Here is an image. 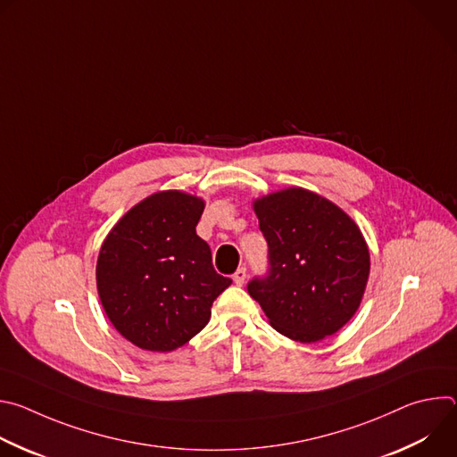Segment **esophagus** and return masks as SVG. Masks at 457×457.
Instances as JSON below:
<instances>
[{
	"label": "esophagus",
	"instance_id": "esophagus-1",
	"mask_svg": "<svg viewBox=\"0 0 457 457\" xmlns=\"http://www.w3.org/2000/svg\"><path fill=\"white\" fill-rule=\"evenodd\" d=\"M233 282H235L237 286H242V284L245 282V268H238V270L235 271V275H233Z\"/></svg>",
	"mask_w": 457,
	"mask_h": 457
}]
</instances>
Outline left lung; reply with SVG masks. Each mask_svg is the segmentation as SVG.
Returning a JSON list of instances; mask_svg holds the SVG:
<instances>
[{"label":"left lung","instance_id":"obj_1","mask_svg":"<svg viewBox=\"0 0 457 457\" xmlns=\"http://www.w3.org/2000/svg\"><path fill=\"white\" fill-rule=\"evenodd\" d=\"M268 273L247 293L273 328L303 344L335 335L356 312L370 270L358 226L320 195L289 187L254 203Z\"/></svg>","mask_w":457,"mask_h":457}]
</instances>
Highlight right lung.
Masks as SVG:
<instances>
[{"label":"right lung","instance_id":"right-lung-1","mask_svg":"<svg viewBox=\"0 0 457 457\" xmlns=\"http://www.w3.org/2000/svg\"><path fill=\"white\" fill-rule=\"evenodd\" d=\"M204 203L161 191L129 210L97 258V291L113 328L146 351H173L201 333L231 278L215 271L197 228Z\"/></svg>","mask_w":457,"mask_h":457}]
</instances>
